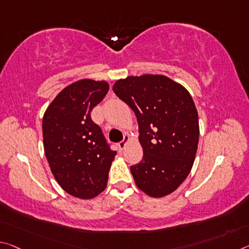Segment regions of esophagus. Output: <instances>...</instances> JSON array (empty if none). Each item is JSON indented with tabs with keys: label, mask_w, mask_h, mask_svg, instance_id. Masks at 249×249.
Returning <instances> with one entry per match:
<instances>
[{
	"label": "esophagus",
	"mask_w": 249,
	"mask_h": 249,
	"mask_svg": "<svg viewBox=\"0 0 249 249\" xmlns=\"http://www.w3.org/2000/svg\"><path fill=\"white\" fill-rule=\"evenodd\" d=\"M129 141H131V139H129V136H128V135H125V136H124V140L122 141V142H120V143L117 144L118 148H120L121 151H122V149H124L125 146L129 143Z\"/></svg>",
	"instance_id": "esophagus-1"
}]
</instances>
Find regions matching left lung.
<instances>
[{
	"instance_id": "8db88e82",
	"label": "left lung",
	"mask_w": 249,
	"mask_h": 249,
	"mask_svg": "<svg viewBox=\"0 0 249 249\" xmlns=\"http://www.w3.org/2000/svg\"><path fill=\"white\" fill-rule=\"evenodd\" d=\"M113 90L135 113L143 160L131 166L136 186L160 198L175 192L194 164L198 114L188 90L165 75L117 80Z\"/></svg>"
}]
</instances>
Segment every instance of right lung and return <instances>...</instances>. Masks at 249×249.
<instances>
[{"label": "right lung", "mask_w": 249, "mask_h": 249, "mask_svg": "<svg viewBox=\"0 0 249 249\" xmlns=\"http://www.w3.org/2000/svg\"><path fill=\"white\" fill-rule=\"evenodd\" d=\"M108 89L106 81L74 82L57 94L43 116V144L51 172L68 194L81 199L104 191L116 155L90 118Z\"/></svg>", "instance_id": "add662e5"}]
</instances>
